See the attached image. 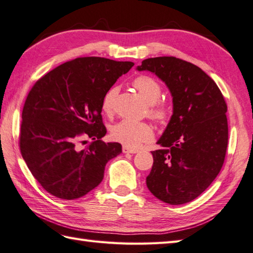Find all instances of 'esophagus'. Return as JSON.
Segmentation results:
<instances>
[{"label":"esophagus","mask_w":253,"mask_h":253,"mask_svg":"<svg viewBox=\"0 0 253 253\" xmlns=\"http://www.w3.org/2000/svg\"><path fill=\"white\" fill-rule=\"evenodd\" d=\"M139 151L138 149H133V148H129V147H127V146H124L123 147V152L124 153H137Z\"/></svg>","instance_id":"esophagus-1"}]
</instances>
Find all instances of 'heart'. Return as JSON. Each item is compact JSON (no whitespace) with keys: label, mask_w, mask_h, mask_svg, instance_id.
I'll use <instances>...</instances> for the list:
<instances>
[{"label":"heart","mask_w":253,"mask_h":253,"mask_svg":"<svg viewBox=\"0 0 253 253\" xmlns=\"http://www.w3.org/2000/svg\"><path fill=\"white\" fill-rule=\"evenodd\" d=\"M132 85L148 104V114L154 120L164 122L169 115V111L163 103L159 102L162 95V87L158 80L147 75H141L133 80ZM117 93V87H112L106 91L102 100V110L105 114H112ZM111 136L114 140L127 147H137L141 142L151 140L153 130L148 123L122 120L112 126Z\"/></svg>","instance_id":"heart-1"}]
</instances>
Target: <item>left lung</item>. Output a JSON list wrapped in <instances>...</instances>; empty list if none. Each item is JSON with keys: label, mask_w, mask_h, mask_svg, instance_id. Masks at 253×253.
Returning <instances> with one entry per match:
<instances>
[{"label": "left lung", "mask_w": 253, "mask_h": 253, "mask_svg": "<svg viewBox=\"0 0 253 253\" xmlns=\"http://www.w3.org/2000/svg\"><path fill=\"white\" fill-rule=\"evenodd\" d=\"M169 88L173 115L152 151L147 187L154 197L178 206L192 201L221 170L228 142L227 105L214 80L201 68L173 56L142 61Z\"/></svg>", "instance_id": "left-lung-1"}]
</instances>
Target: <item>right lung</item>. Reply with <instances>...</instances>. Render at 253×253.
Segmentation results:
<instances>
[{
	"instance_id": "obj_1",
	"label": "right lung",
	"mask_w": 253,
	"mask_h": 253,
	"mask_svg": "<svg viewBox=\"0 0 253 253\" xmlns=\"http://www.w3.org/2000/svg\"><path fill=\"white\" fill-rule=\"evenodd\" d=\"M132 62L78 57L57 66L34 84L27 96L19 137L20 152L38 182L64 200L87 195L100 185L106 163L122 144L103 142L102 100ZM93 140L84 149L78 143Z\"/></svg>"
}]
</instances>
